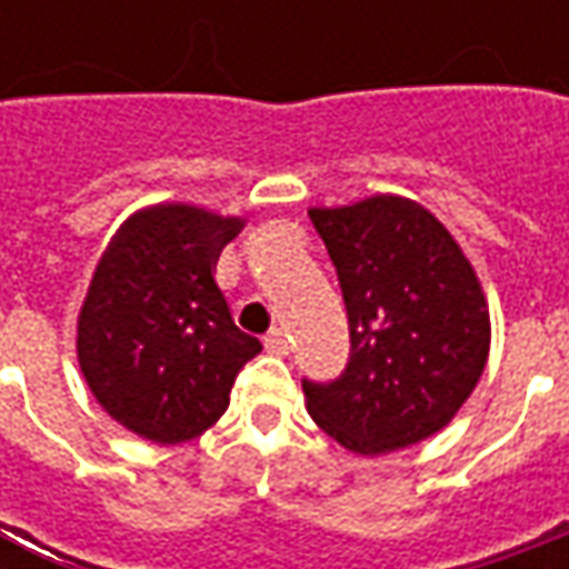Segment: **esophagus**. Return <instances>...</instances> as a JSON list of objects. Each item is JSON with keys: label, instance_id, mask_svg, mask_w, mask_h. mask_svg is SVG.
Wrapping results in <instances>:
<instances>
[{"label": "esophagus", "instance_id": "1", "mask_svg": "<svg viewBox=\"0 0 569 569\" xmlns=\"http://www.w3.org/2000/svg\"><path fill=\"white\" fill-rule=\"evenodd\" d=\"M266 351H269V355H278V358H284V355L291 351V339H288V332H284V329H272V332L266 336Z\"/></svg>", "mask_w": 569, "mask_h": 569}]
</instances>
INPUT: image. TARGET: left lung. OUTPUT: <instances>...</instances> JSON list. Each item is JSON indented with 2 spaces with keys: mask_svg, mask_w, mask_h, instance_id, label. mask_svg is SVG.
<instances>
[{
  "mask_svg": "<svg viewBox=\"0 0 569 569\" xmlns=\"http://www.w3.org/2000/svg\"><path fill=\"white\" fill-rule=\"evenodd\" d=\"M310 221L339 274L351 358L339 380H303L307 411L361 456L421 443L452 421L488 363L478 274L452 233L402 196L310 208Z\"/></svg>",
  "mask_w": 569,
  "mask_h": 569,
  "instance_id": "left-lung-1",
  "label": "left lung"
}]
</instances>
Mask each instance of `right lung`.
I'll use <instances>...</instances> for the list:
<instances>
[{
    "label": "right lung",
    "mask_w": 569,
    "mask_h": 569,
    "mask_svg": "<svg viewBox=\"0 0 569 569\" xmlns=\"http://www.w3.org/2000/svg\"><path fill=\"white\" fill-rule=\"evenodd\" d=\"M243 218L167 202L122 221L78 313V363L100 408L154 443L214 425L262 345L233 326L214 262Z\"/></svg>",
    "instance_id": "right-lung-1"
}]
</instances>
